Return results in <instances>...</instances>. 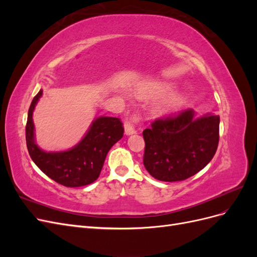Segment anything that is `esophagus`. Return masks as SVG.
Masks as SVG:
<instances>
[{"label":"esophagus","instance_id":"34e87169","mask_svg":"<svg viewBox=\"0 0 257 257\" xmlns=\"http://www.w3.org/2000/svg\"><path fill=\"white\" fill-rule=\"evenodd\" d=\"M138 120H139L138 114H135L130 121H125V123H124V132H125L126 135H133V134L136 133L135 123Z\"/></svg>","mask_w":257,"mask_h":257}]
</instances>
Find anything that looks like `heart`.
Instances as JSON below:
<instances>
[{
	"instance_id": "1",
	"label": "heart",
	"mask_w": 257,
	"mask_h": 257,
	"mask_svg": "<svg viewBox=\"0 0 257 257\" xmlns=\"http://www.w3.org/2000/svg\"><path fill=\"white\" fill-rule=\"evenodd\" d=\"M173 89L172 83L154 81L147 83L137 88V94L142 98H155L165 95ZM184 104V98L181 95H175L166 99L161 105L158 106V111L161 114H169L180 109Z\"/></svg>"
}]
</instances>
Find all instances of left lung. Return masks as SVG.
<instances>
[{
  "label": "left lung",
  "mask_w": 257,
  "mask_h": 257,
  "mask_svg": "<svg viewBox=\"0 0 257 257\" xmlns=\"http://www.w3.org/2000/svg\"><path fill=\"white\" fill-rule=\"evenodd\" d=\"M220 116L188 109L143 132L144 165L160 181L185 180L207 166L219 144Z\"/></svg>",
  "instance_id": "obj_1"
}]
</instances>
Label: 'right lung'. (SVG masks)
<instances>
[{"label":"right lung","instance_id":"add662e5","mask_svg":"<svg viewBox=\"0 0 257 257\" xmlns=\"http://www.w3.org/2000/svg\"><path fill=\"white\" fill-rule=\"evenodd\" d=\"M42 95L43 90H40L28 112L26 139L31 159L45 175L67 188L94 182L103 168L108 151L123 137L122 122L113 116H98L93 120L81 141L71 149L44 151L35 142L33 123V111Z\"/></svg>","mask_w":257,"mask_h":257}]
</instances>
